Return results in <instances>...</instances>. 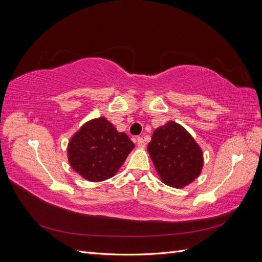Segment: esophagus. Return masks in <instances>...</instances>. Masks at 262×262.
Here are the masks:
<instances>
[{
  "instance_id": "1",
  "label": "esophagus",
  "mask_w": 262,
  "mask_h": 262,
  "mask_svg": "<svg viewBox=\"0 0 262 262\" xmlns=\"http://www.w3.org/2000/svg\"><path fill=\"white\" fill-rule=\"evenodd\" d=\"M137 145H138V147H140V148H144V147H145V142H144V140L142 139V138H138V139H137Z\"/></svg>"
}]
</instances>
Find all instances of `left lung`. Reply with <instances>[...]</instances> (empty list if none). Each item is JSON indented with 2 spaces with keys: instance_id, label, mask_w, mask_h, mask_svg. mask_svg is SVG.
<instances>
[{
  "instance_id": "1",
  "label": "left lung",
  "mask_w": 262,
  "mask_h": 262,
  "mask_svg": "<svg viewBox=\"0 0 262 262\" xmlns=\"http://www.w3.org/2000/svg\"><path fill=\"white\" fill-rule=\"evenodd\" d=\"M147 152L162 182L184 188L200 176L203 153L184 126L168 121L157 128L147 145Z\"/></svg>"
}]
</instances>
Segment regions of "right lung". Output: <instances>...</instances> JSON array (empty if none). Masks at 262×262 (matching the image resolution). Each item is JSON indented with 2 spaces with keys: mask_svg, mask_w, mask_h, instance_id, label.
<instances>
[{
  "mask_svg": "<svg viewBox=\"0 0 262 262\" xmlns=\"http://www.w3.org/2000/svg\"><path fill=\"white\" fill-rule=\"evenodd\" d=\"M134 144L124 132H118L105 117L85 122L68 144L71 167L92 182L114 177L120 169Z\"/></svg>",
  "mask_w": 262,
  "mask_h": 262,
  "instance_id": "right-lung-1",
  "label": "right lung"
}]
</instances>
